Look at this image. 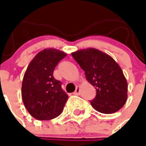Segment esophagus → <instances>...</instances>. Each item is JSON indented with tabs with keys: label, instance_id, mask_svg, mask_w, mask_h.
<instances>
[{
	"label": "esophagus",
	"instance_id": "esophagus-1",
	"mask_svg": "<svg viewBox=\"0 0 146 146\" xmlns=\"http://www.w3.org/2000/svg\"><path fill=\"white\" fill-rule=\"evenodd\" d=\"M80 87H79V86H77L76 88V90H75V91H74V93H73V94L79 95L80 94Z\"/></svg>",
	"mask_w": 146,
	"mask_h": 146
}]
</instances>
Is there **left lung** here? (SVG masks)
I'll return each mask as SVG.
<instances>
[{"mask_svg":"<svg viewBox=\"0 0 146 146\" xmlns=\"http://www.w3.org/2000/svg\"><path fill=\"white\" fill-rule=\"evenodd\" d=\"M71 54L85 72L87 81L96 89V97L90 101L93 108L103 114L119 111L128 98V84L116 61L94 48L80 49Z\"/></svg>","mask_w":146,"mask_h":146,"instance_id":"obj_1","label":"left lung"}]
</instances>
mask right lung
<instances>
[{
	"label": "right lung",
	"mask_w": 146,
	"mask_h": 146,
	"mask_svg": "<svg viewBox=\"0 0 146 146\" xmlns=\"http://www.w3.org/2000/svg\"><path fill=\"white\" fill-rule=\"evenodd\" d=\"M67 54L56 48H45L32 59L24 75L21 98L25 108L35 119L47 121L63 111L68 95L61 82L54 78L58 62Z\"/></svg>",
	"instance_id": "obj_1"
}]
</instances>
